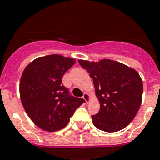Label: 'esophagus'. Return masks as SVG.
I'll use <instances>...</instances> for the list:
<instances>
[{
    "mask_svg": "<svg viewBox=\"0 0 160 160\" xmlns=\"http://www.w3.org/2000/svg\"><path fill=\"white\" fill-rule=\"evenodd\" d=\"M83 99L85 100L86 103H89L90 100H91V96H90V95L88 93H84V95H83Z\"/></svg>",
    "mask_w": 160,
    "mask_h": 160,
    "instance_id": "1",
    "label": "esophagus"
}]
</instances>
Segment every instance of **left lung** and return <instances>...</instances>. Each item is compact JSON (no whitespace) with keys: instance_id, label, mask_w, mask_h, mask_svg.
Listing matches in <instances>:
<instances>
[{"instance_id":"left-lung-1","label":"left lung","mask_w":160,"mask_h":160,"mask_svg":"<svg viewBox=\"0 0 160 160\" xmlns=\"http://www.w3.org/2000/svg\"><path fill=\"white\" fill-rule=\"evenodd\" d=\"M92 78L100 102L92 117L96 128L107 132L120 131L133 120L142 102V81L136 70L118 61L78 60Z\"/></svg>"}]
</instances>
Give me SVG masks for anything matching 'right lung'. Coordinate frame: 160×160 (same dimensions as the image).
Instances as JSON below:
<instances>
[{
	"instance_id": "1",
	"label": "right lung",
	"mask_w": 160,
	"mask_h": 160,
	"mask_svg": "<svg viewBox=\"0 0 160 160\" xmlns=\"http://www.w3.org/2000/svg\"><path fill=\"white\" fill-rule=\"evenodd\" d=\"M75 59L51 54L34 59L23 70L20 98L35 125L47 132L64 128L75 110L85 102L69 95L62 78Z\"/></svg>"
}]
</instances>
